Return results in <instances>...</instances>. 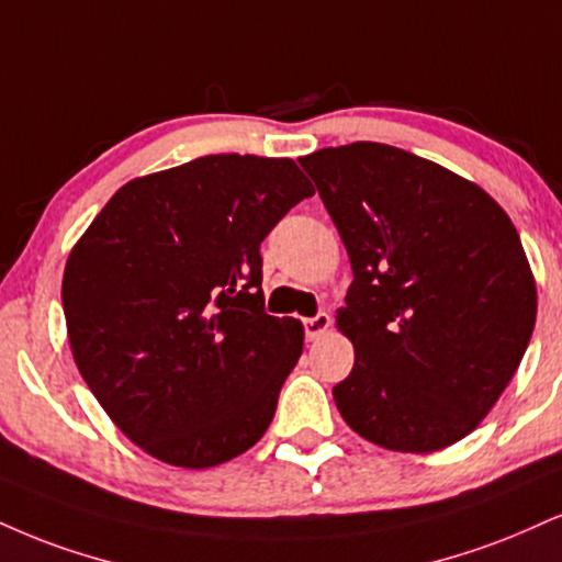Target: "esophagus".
I'll list each match as a JSON object with an SVG mask.
<instances>
[{
	"label": "esophagus",
	"mask_w": 562,
	"mask_h": 562,
	"mask_svg": "<svg viewBox=\"0 0 562 562\" xmlns=\"http://www.w3.org/2000/svg\"><path fill=\"white\" fill-rule=\"evenodd\" d=\"M303 327H306L308 340L314 342V340H319V337L329 333V327H333V319H329V314H316V316H311V319L303 322Z\"/></svg>",
	"instance_id": "1"
}]
</instances>
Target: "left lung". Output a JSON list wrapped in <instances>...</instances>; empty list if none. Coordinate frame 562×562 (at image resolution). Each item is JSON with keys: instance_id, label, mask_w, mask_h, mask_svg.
Listing matches in <instances>:
<instances>
[{"instance_id": "1", "label": "left lung", "mask_w": 562, "mask_h": 562, "mask_svg": "<svg viewBox=\"0 0 562 562\" xmlns=\"http://www.w3.org/2000/svg\"><path fill=\"white\" fill-rule=\"evenodd\" d=\"M353 269L335 327L356 363L333 390L356 435L435 452L508 387L537 322V282L505 209L476 182L387 144L301 159Z\"/></svg>"}]
</instances>
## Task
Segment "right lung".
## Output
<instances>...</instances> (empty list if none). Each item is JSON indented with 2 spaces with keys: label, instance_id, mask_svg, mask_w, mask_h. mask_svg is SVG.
<instances>
[{
  "label": "right lung",
  "instance_id": "1",
  "mask_svg": "<svg viewBox=\"0 0 562 562\" xmlns=\"http://www.w3.org/2000/svg\"><path fill=\"white\" fill-rule=\"evenodd\" d=\"M311 193L293 159L214 154L125 182L72 246L76 367L157 461L212 469L272 424L303 324L263 314L259 246Z\"/></svg>",
  "mask_w": 562,
  "mask_h": 562
}]
</instances>
